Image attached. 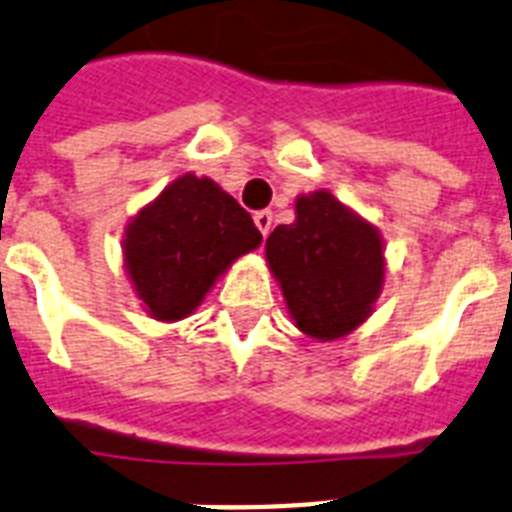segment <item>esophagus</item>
Here are the masks:
<instances>
[{
  "label": "esophagus",
  "instance_id": "esophagus-1",
  "mask_svg": "<svg viewBox=\"0 0 512 512\" xmlns=\"http://www.w3.org/2000/svg\"><path fill=\"white\" fill-rule=\"evenodd\" d=\"M255 226L260 228V234L268 236L270 228H273V213H270V210H260V213H255Z\"/></svg>",
  "mask_w": 512,
  "mask_h": 512
}]
</instances>
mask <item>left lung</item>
Returning <instances> with one entry per match:
<instances>
[{
    "label": "left lung",
    "mask_w": 512,
    "mask_h": 512,
    "mask_svg": "<svg viewBox=\"0 0 512 512\" xmlns=\"http://www.w3.org/2000/svg\"><path fill=\"white\" fill-rule=\"evenodd\" d=\"M297 220L276 226L265 257L299 331L331 342L373 313L384 286V247L371 223L334 194L297 197Z\"/></svg>",
    "instance_id": "left-lung-1"
}]
</instances>
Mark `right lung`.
Wrapping results in <instances>:
<instances>
[{"instance_id":"add662e5","label":"right lung","mask_w":512,"mask_h":512,"mask_svg":"<svg viewBox=\"0 0 512 512\" xmlns=\"http://www.w3.org/2000/svg\"><path fill=\"white\" fill-rule=\"evenodd\" d=\"M263 242L249 213L210 178H176L126 228V270L147 313L181 321L215 278Z\"/></svg>"}]
</instances>
